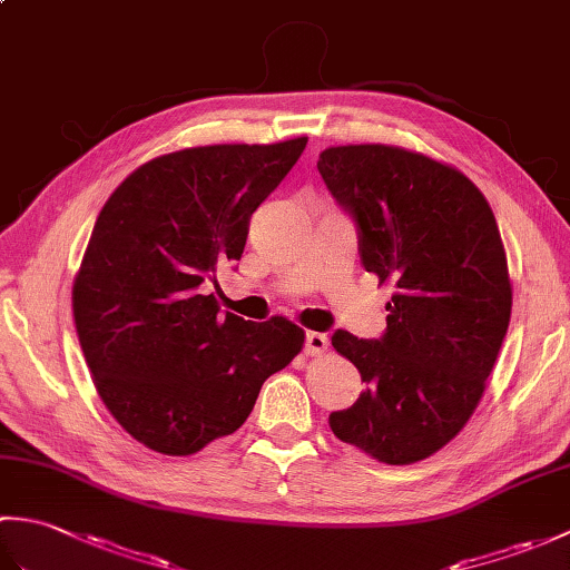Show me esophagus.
<instances>
[{"label": "esophagus", "mask_w": 570, "mask_h": 570, "mask_svg": "<svg viewBox=\"0 0 570 570\" xmlns=\"http://www.w3.org/2000/svg\"><path fill=\"white\" fill-rule=\"evenodd\" d=\"M328 347H331V341H328V335H325V333H316V331L306 333V353L311 357L325 355V353H328Z\"/></svg>", "instance_id": "esophagus-1"}]
</instances>
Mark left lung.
Wrapping results in <instances>:
<instances>
[{"label": "left lung", "instance_id": "8db88e82", "mask_svg": "<svg viewBox=\"0 0 570 570\" xmlns=\"http://www.w3.org/2000/svg\"><path fill=\"white\" fill-rule=\"evenodd\" d=\"M318 171L357 220L365 269L394 286L382 341L333 335L367 390L331 429L380 463H419L463 431L510 328L498 220L465 174L404 147H328Z\"/></svg>", "mask_w": 570, "mask_h": 570}]
</instances>
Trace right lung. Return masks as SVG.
Wrapping results in <instances>:
<instances>
[{
  "mask_svg": "<svg viewBox=\"0 0 570 570\" xmlns=\"http://www.w3.org/2000/svg\"><path fill=\"white\" fill-rule=\"evenodd\" d=\"M306 141L156 156L98 215L72 282V318L102 404L156 453L193 455L235 433L264 380L304 347L296 323L220 313L203 284L242 257L252 213Z\"/></svg>",
  "mask_w": 570,
  "mask_h": 570,
  "instance_id": "add662e5",
  "label": "right lung"
}]
</instances>
